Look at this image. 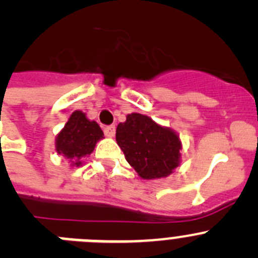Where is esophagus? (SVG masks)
Instances as JSON below:
<instances>
[{
  "label": "esophagus",
  "instance_id": "34e87169",
  "mask_svg": "<svg viewBox=\"0 0 258 258\" xmlns=\"http://www.w3.org/2000/svg\"><path fill=\"white\" fill-rule=\"evenodd\" d=\"M104 134L107 137H114L115 127L114 126H107L104 128Z\"/></svg>",
  "mask_w": 258,
  "mask_h": 258
}]
</instances>
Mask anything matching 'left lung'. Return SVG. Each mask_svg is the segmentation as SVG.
<instances>
[{"mask_svg": "<svg viewBox=\"0 0 258 258\" xmlns=\"http://www.w3.org/2000/svg\"><path fill=\"white\" fill-rule=\"evenodd\" d=\"M115 140L128 164L143 179L165 178L180 164L179 135L149 115L127 114L126 121L117 126Z\"/></svg>", "mask_w": 258, "mask_h": 258, "instance_id": "left-lung-1", "label": "left lung"}]
</instances>
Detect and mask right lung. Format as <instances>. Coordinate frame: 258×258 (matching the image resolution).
I'll return each mask as SVG.
<instances>
[{
	"instance_id": "obj_1",
	"label": "right lung",
	"mask_w": 258,
	"mask_h": 258,
	"mask_svg": "<svg viewBox=\"0 0 258 258\" xmlns=\"http://www.w3.org/2000/svg\"><path fill=\"white\" fill-rule=\"evenodd\" d=\"M104 136L95 121H90L81 110H75L56 136V151L67 159L72 167H80L90 155L98 141Z\"/></svg>"
}]
</instances>
